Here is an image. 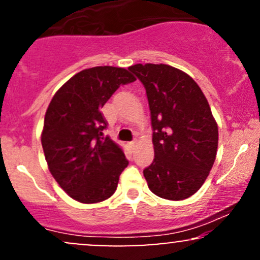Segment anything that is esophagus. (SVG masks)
<instances>
[{
    "label": "esophagus",
    "mask_w": 260,
    "mask_h": 260,
    "mask_svg": "<svg viewBox=\"0 0 260 260\" xmlns=\"http://www.w3.org/2000/svg\"><path fill=\"white\" fill-rule=\"evenodd\" d=\"M128 147L132 149V150H134V149H136V142H129L128 143Z\"/></svg>",
    "instance_id": "obj_1"
}]
</instances>
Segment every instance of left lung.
Here are the masks:
<instances>
[{"mask_svg":"<svg viewBox=\"0 0 260 260\" xmlns=\"http://www.w3.org/2000/svg\"><path fill=\"white\" fill-rule=\"evenodd\" d=\"M128 70L144 85L153 127L154 161L143 171L154 194L182 201L203 186L216 157L219 132L199 85L169 64Z\"/></svg>","mask_w":260,"mask_h":260,"instance_id":"left-lung-1","label":"left lung"}]
</instances>
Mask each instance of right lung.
<instances>
[{"label": "right lung", "mask_w": 260, "mask_h": 260, "mask_svg": "<svg viewBox=\"0 0 260 260\" xmlns=\"http://www.w3.org/2000/svg\"><path fill=\"white\" fill-rule=\"evenodd\" d=\"M136 78L124 68L100 66L77 73L53 95L41 133L49 170L71 198L91 204L110 198L127 168L123 150L107 136L101 107Z\"/></svg>", "instance_id": "right-lung-1"}]
</instances>
